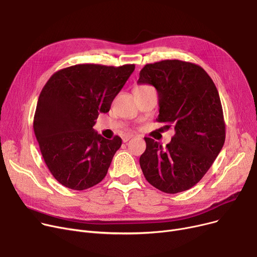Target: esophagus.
Returning a JSON list of instances; mask_svg holds the SVG:
<instances>
[{"label": "esophagus", "instance_id": "1", "mask_svg": "<svg viewBox=\"0 0 257 257\" xmlns=\"http://www.w3.org/2000/svg\"><path fill=\"white\" fill-rule=\"evenodd\" d=\"M133 138V136H124L123 138H121V140H123V142L124 143H127L130 139H132Z\"/></svg>", "mask_w": 257, "mask_h": 257}]
</instances>
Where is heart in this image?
I'll list each match as a JSON object with an SVG mask.
<instances>
[{"instance_id": "1", "label": "heart", "mask_w": 257, "mask_h": 257, "mask_svg": "<svg viewBox=\"0 0 257 257\" xmlns=\"http://www.w3.org/2000/svg\"><path fill=\"white\" fill-rule=\"evenodd\" d=\"M145 87H148V86H146V85H139V86H137L134 89H141V88H145Z\"/></svg>"}]
</instances>
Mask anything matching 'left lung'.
Here are the masks:
<instances>
[{
  "label": "left lung",
  "mask_w": 257,
  "mask_h": 257,
  "mask_svg": "<svg viewBox=\"0 0 257 257\" xmlns=\"http://www.w3.org/2000/svg\"><path fill=\"white\" fill-rule=\"evenodd\" d=\"M139 84H151L158 93L156 118L175 134L163 145L145 138L140 165L147 181L159 191L177 194L196 185L225 143V121L217 87L200 65L161 60L146 64Z\"/></svg>",
  "instance_id": "left-lung-1"
}]
</instances>
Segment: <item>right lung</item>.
Here are the masks:
<instances>
[{"instance_id": "add662e5", "label": "right lung", "mask_w": 257, "mask_h": 257, "mask_svg": "<svg viewBox=\"0 0 257 257\" xmlns=\"http://www.w3.org/2000/svg\"><path fill=\"white\" fill-rule=\"evenodd\" d=\"M136 65L76 64L48 80L39 94L33 129L45 163L59 183L83 191L106 176L121 140L93 130Z\"/></svg>"}]
</instances>
